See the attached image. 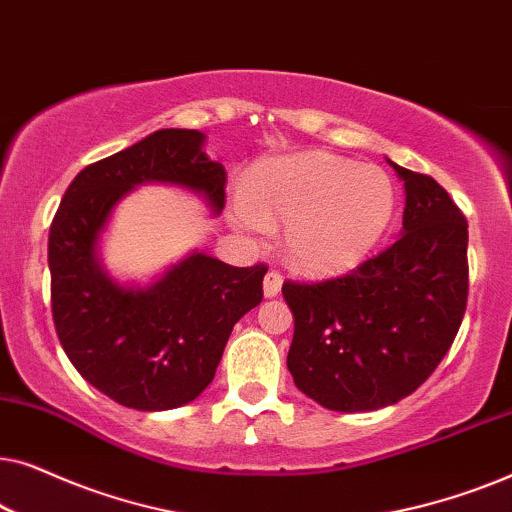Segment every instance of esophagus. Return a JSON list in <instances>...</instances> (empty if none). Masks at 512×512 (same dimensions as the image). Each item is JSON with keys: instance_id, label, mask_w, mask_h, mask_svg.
I'll list each match as a JSON object with an SVG mask.
<instances>
[{"instance_id": "esophagus-1", "label": "esophagus", "mask_w": 512, "mask_h": 512, "mask_svg": "<svg viewBox=\"0 0 512 512\" xmlns=\"http://www.w3.org/2000/svg\"><path fill=\"white\" fill-rule=\"evenodd\" d=\"M263 291H265V296H268V298L277 296V293L282 291V275H279L277 270H270L268 275H265V279H263Z\"/></svg>"}]
</instances>
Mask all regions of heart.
Listing matches in <instances>:
<instances>
[{"mask_svg":"<svg viewBox=\"0 0 512 512\" xmlns=\"http://www.w3.org/2000/svg\"><path fill=\"white\" fill-rule=\"evenodd\" d=\"M396 207L389 174L324 151L263 165L235 205L244 233L284 226V251L307 275L354 268L387 233Z\"/></svg>","mask_w":512,"mask_h":512,"instance_id":"heart-1","label":"heart"}]
</instances>
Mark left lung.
<instances>
[{"instance_id": "8db88e82", "label": "left lung", "mask_w": 512, "mask_h": 512, "mask_svg": "<svg viewBox=\"0 0 512 512\" xmlns=\"http://www.w3.org/2000/svg\"><path fill=\"white\" fill-rule=\"evenodd\" d=\"M389 165L405 181L403 235L345 275L282 286L296 321L286 366L328 410L410 396L445 359L466 312V216L429 174Z\"/></svg>"}]
</instances>
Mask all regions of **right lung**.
<instances>
[{
	"label": "right lung",
	"mask_w": 512,
	"mask_h": 512,
	"mask_svg": "<svg viewBox=\"0 0 512 512\" xmlns=\"http://www.w3.org/2000/svg\"><path fill=\"white\" fill-rule=\"evenodd\" d=\"M198 130L167 128L83 167L48 233L53 324L67 359L111 401L170 410L214 380L233 326L263 300L268 265L235 268L193 254L149 289H125L97 261L111 209L144 181H167L226 207V170Z\"/></svg>",
	"instance_id": "add662e5"
}]
</instances>
